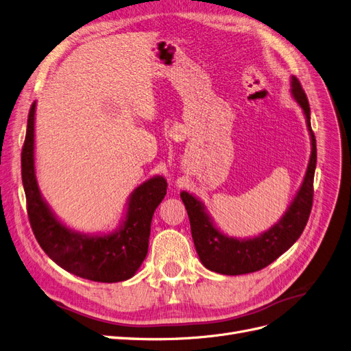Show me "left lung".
<instances>
[{"label":"left lung","instance_id":"8db88e82","mask_svg":"<svg viewBox=\"0 0 351 351\" xmlns=\"http://www.w3.org/2000/svg\"><path fill=\"white\" fill-rule=\"evenodd\" d=\"M292 94L302 107L309 129L312 152L305 180L285 216L267 232L252 239H235L222 235L213 226L203 204L187 191L181 193V200L187 209L191 237L199 258L204 267L228 276L258 271L267 267L285 251L291 248L304 232L313 202V176L317 167V141L311 128V108L306 94L296 77H292Z\"/></svg>","mask_w":351,"mask_h":351}]
</instances>
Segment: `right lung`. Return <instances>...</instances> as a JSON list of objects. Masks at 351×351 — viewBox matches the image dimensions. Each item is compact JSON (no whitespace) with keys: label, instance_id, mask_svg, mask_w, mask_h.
I'll return each mask as SVG.
<instances>
[{"label":"right lung","instance_id":"right-lung-1","mask_svg":"<svg viewBox=\"0 0 351 351\" xmlns=\"http://www.w3.org/2000/svg\"><path fill=\"white\" fill-rule=\"evenodd\" d=\"M34 108L27 117L21 151V178L26 193L32 231L42 250L64 270L82 279L116 283L130 279L147 257L151 221L167 193L164 177L145 181L129 200L126 221L120 231L104 237H86L60 223L43 202L34 176Z\"/></svg>","mask_w":351,"mask_h":351}]
</instances>
